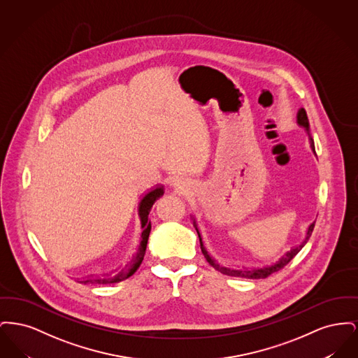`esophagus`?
<instances>
[{
  "instance_id": "34e87169",
  "label": "esophagus",
  "mask_w": 358,
  "mask_h": 358,
  "mask_svg": "<svg viewBox=\"0 0 358 358\" xmlns=\"http://www.w3.org/2000/svg\"><path fill=\"white\" fill-rule=\"evenodd\" d=\"M178 184H180V180H178Z\"/></svg>"
}]
</instances>
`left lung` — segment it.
I'll list each match as a JSON object with an SVG mask.
<instances>
[{"instance_id":"1","label":"left lung","mask_w":358,"mask_h":358,"mask_svg":"<svg viewBox=\"0 0 358 358\" xmlns=\"http://www.w3.org/2000/svg\"><path fill=\"white\" fill-rule=\"evenodd\" d=\"M296 118H298V124H299V126H302V127H305L307 130V134H308L310 124H308V118H307V114L306 111H305V108H301V110L298 111V117H296ZM308 139H310V145H311L313 152H315V149H314V141H313V138H311L310 134H308ZM193 225H194V228H196V231H197V234H199V238H200V245H201V251H203V254H204L205 259H206V262H208L213 268H216L217 271H220L222 273H225V275H229V276L247 278V279H264V278L270 276L271 273H278V271H279V270H282L285 266H287L289 263V260H291L294 256L296 255V254L303 248V245L306 244L307 241H308V238L311 236V234H313V229H314L315 222H313V224H310V225H308V228H307L306 231V236H305L303 241H302L299 245H296V247L291 248L289 252L282 256L276 263H273L271 266H267V267H262V268L224 267L222 264H219V263H217L212 256L209 255V252L206 251V248H205L204 244H203L201 235H200V232H199V228H197V224H196V222H193Z\"/></svg>"}]
</instances>
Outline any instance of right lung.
Segmentation results:
<instances>
[{
    "label": "right lung",
    "mask_w": 358,
    "mask_h": 358,
    "mask_svg": "<svg viewBox=\"0 0 358 358\" xmlns=\"http://www.w3.org/2000/svg\"><path fill=\"white\" fill-rule=\"evenodd\" d=\"M164 194V187L162 185H157L153 187L150 192H148L138 208V215L141 219V227H142V235H141V243L138 247L136 255L133 257V260L120 271L115 273H103V275H90L85 276L80 282L82 283H95V285H111V283H118L127 278H130L133 273H136L138 267L141 266L143 256L146 252V245H148V240L150 235V229H152V224L149 222V213L150 209L153 206L154 203Z\"/></svg>",
    "instance_id": "obj_1"
}]
</instances>
